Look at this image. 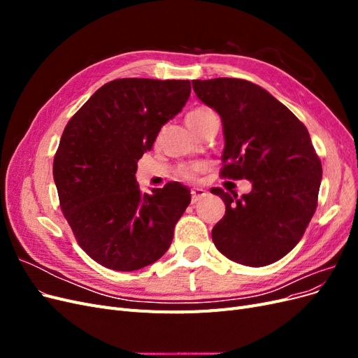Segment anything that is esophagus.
<instances>
[{
    "instance_id": "obj_1",
    "label": "esophagus",
    "mask_w": 358,
    "mask_h": 358,
    "mask_svg": "<svg viewBox=\"0 0 358 358\" xmlns=\"http://www.w3.org/2000/svg\"><path fill=\"white\" fill-rule=\"evenodd\" d=\"M206 196H208V192H206L203 188H192L191 189V200H192V203L200 201Z\"/></svg>"
}]
</instances>
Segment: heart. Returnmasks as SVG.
<instances>
[{
    "mask_svg": "<svg viewBox=\"0 0 358 358\" xmlns=\"http://www.w3.org/2000/svg\"><path fill=\"white\" fill-rule=\"evenodd\" d=\"M215 116V113L208 109V107H196V109H192L188 115H187V124L188 127L192 129L194 133H199L200 128L206 124V121H208L209 117ZM201 169L199 166H185V167H180L178 175L179 178L182 179H187V180H191L197 176V173L200 171Z\"/></svg>",
    "mask_w": 358,
    "mask_h": 358,
    "instance_id": "b5f03b06",
    "label": "heart"
}]
</instances>
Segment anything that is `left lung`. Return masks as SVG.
Returning <instances> with one entry per match:
<instances>
[{
	"label": "left lung",
	"mask_w": 358,
	"mask_h": 358,
	"mask_svg": "<svg viewBox=\"0 0 358 358\" xmlns=\"http://www.w3.org/2000/svg\"><path fill=\"white\" fill-rule=\"evenodd\" d=\"M192 88L221 116V175L252 182L251 192L242 197L210 189L225 203L212 241L231 262L272 264L300 242L318 204L322 167L308 128L252 82L218 78L192 80Z\"/></svg>",
	"instance_id": "obj_1"
}]
</instances>
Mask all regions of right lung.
I'll return each instance as SVG.
<instances>
[{
	"label": "right lung",
	"mask_w": 358,
	"mask_h": 358,
	"mask_svg": "<svg viewBox=\"0 0 358 358\" xmlns=\"http://www.w3.org/2000/svg\"><path fill=\"white\" fill-rule=\"evenodd\" d=\"M189 80L116 79L96 90L64 128L53 158L61 210L99 264L133 272L155 263L191 203L187 187L143 194L137 161L189 99Z\"/></svg>",
	"instance_id": "obj_1"
}]
</instances>
